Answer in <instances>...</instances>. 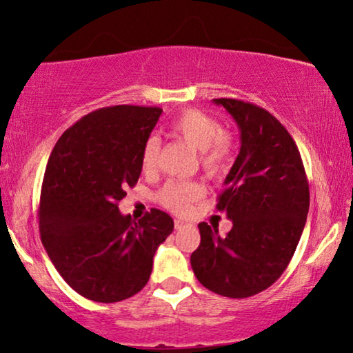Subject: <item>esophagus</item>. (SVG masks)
Here are the masks:
<instances>
[{"instance_id": "esophagus-1", "label": "esophagus", "mask_w": 353, "mask_h": 353, "mask_svg": "<svg viewBox=\"0 0 353 353\" xmlns=\"http://www.w3.org/2000/svg\"><path fill=\"white\" fill-rule=\"evenodd\" d=\"M186 226H190V223H188V221H185V220H175V230H183V228H186Z\"/></svg>"}]
</instances>
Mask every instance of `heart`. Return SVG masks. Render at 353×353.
Instances as JSON below:
<instances>
[{
    "mask_svg": "<svg viewBox=\"0 0 353 353\" xmlns=\"http://www.w3.org/2000/svg\"><path fill=\"white\" fill-rule=\"evenodd\" d=\"M172 133L199 151V162L210 176H221L234 157V139L223 132L221 123L212 115L197 109H186L170 123ZM159 141L156 137L146 139L141 149V168L154 172L157 165ZM204 190L196 181H168L159 192V201L176 214H185L191 202L201 199Z\"/></svg>",
    "mask_w": 353,
    "mask_h": 353,
    "instance_id": "b5f03b06",
    "label": "heart"
}]
</instances>
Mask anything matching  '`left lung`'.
Segmentation results:
<instances>
[{
    "instance_id": "left-lung-1",
    "label": "left lung",
    "mask_w": 353,
    "mask_h": 353,
    "mask_svg": "<svg viewBox=\"0 0 353 353\" xmlns=\"http://www.w3.org/2000/svg\"><path fill=\"white\" fill-rule=\"evenodd\" d=\"M238 123L241 149L225 178L216 209L233 228L199 223L191 254L196 278L209 291L244 299L272 286L288 268L307 221L310 192L301 152L268 110L239 99H214Z\"/></svg>"
}]
</instances>
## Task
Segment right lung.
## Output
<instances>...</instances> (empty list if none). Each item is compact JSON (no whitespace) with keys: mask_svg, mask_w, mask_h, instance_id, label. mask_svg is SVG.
<instances>
[{"mask_svg":"<svg viewBox=\"0 0 353 353\" xmlns=\"http://www.w3.org/2000/svg\"><path fill=\"white\" fill-rule=\"evenodd\" d=\"M162 109L112 105L62 133L43 178L41 243L65 283L90 301L112 303L149 281L159 245L173 231L165 212L122 215L125 188L141 175V149Z\"/></svg>","mask_w":353,"mask_h":353,"instance_id":"1","label":"right lung"}]
</instances>
